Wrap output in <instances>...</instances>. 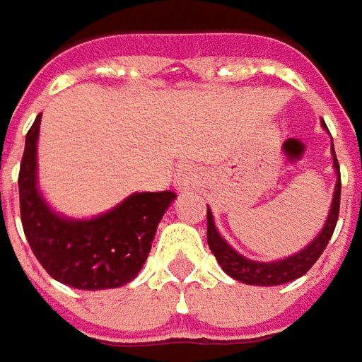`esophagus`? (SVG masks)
<instances>
[{
	"instance_id": "1",
	"label": "esophagus",
	"mask_w": 362,
	"mask_h": 362,
	"mask_svg": "<svg viewBox=\"0 0 362 362\" xmlns=\"http://www.w3.org/2000/svg\"><path fill=\"white\" fill-rule=\"evenodd\" d=\"M194 182H196V176H194V170L190 166H182L178 170V176H176V184L180 186V188H186V186H192Z\"/></svg>"
}]
</instances>
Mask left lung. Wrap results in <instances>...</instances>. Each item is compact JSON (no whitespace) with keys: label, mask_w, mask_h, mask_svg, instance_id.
Instances as JSON below:
<instances>
[{"label":"left lung","mask_w":362,"mask_h":362,"mask_svg":"<svg viewBox=\"0 0 362 362\" xmlns=\"http://www.w3.org/2000/svg\"><path fill=\"white\" fill-rule=\"evenodd\" d=\"M325 128H327V124H325ZM332 160H334L332 164H334V170H337L339 178H337V186H334V196H332V206H330L327 224H325V228L320 230L317 238L306 246L305 250L288 256L284 260L255 262V260H248V258L240 256L218 234L216 226H214V218L210 214V208L206 210V220H208L206 240H208V246H210L212 255L216 256L218 264L228 276L244 282V284L274 286V284H284V282H291L294 279H300L303 274H306L310 270V267L318 260V256L322 255V250L327 248L330 236L334 232V226H337V220H339V210H341V170H339V160H337V154H334V148H332Z\"/></svg>","instance_id":"obj_1"}]
</instances>
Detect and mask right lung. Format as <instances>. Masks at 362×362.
Returning a JSON list of instances; mask_svg holds the SVG:
<instances>
[{"label": "right lung", "mask_w": 362, "mask_h": 362, "mask_svg": "<svg viewBox=\"0 0 362 362\" xmlns=\"http://www.w3.org/2000/svg\"><path fill=\"white\" fill-rule=\"evenodd\" d=\"M37 116L25 136L19 166V212L25 238L45 272L80 291L118 288L136 279L152 248L158 222L174 192L132 194L94 220H68L52 212L35 186Z\"/></svg>", "instance_id": "obj_1"}]
</instances>
